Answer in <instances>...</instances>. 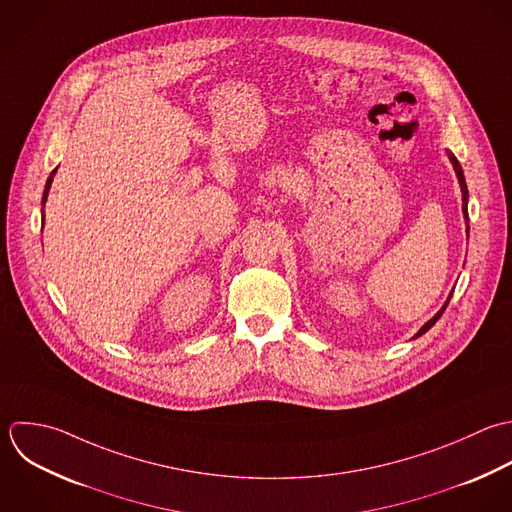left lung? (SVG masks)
<instances>
[{"label":"left lung","mask_w":512,"mask_h":512,"mask_svg":"<svg viewBox=\"0 0 512 512\" xmlns=\"http://www.w3.org/2000/svg\"><path fill=\"white\" fill-rule=\"evenodd\" d=\"M447 155H449V159H451V163H453V169H455V173H457V179H459V185H461V191H463V213H465V221H467V235H469V209H467V203H469V189H467V181H465V173H463V167H461V163L457 161V157L451 153V151H447ZM451 297H453V291L449 293V299L445 301V305L437 311V315L431 319V321H427L419 331H417V335L413 337V339H417V337H421V335H425L439 319H441V315L445 313V309H447V305H449V301H451Z\"/></svg>","instance_id":"1"}]
</instances>
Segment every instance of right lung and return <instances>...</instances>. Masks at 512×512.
<instances>
[{
    "mask_svg": "<svg viewBox=\"0 0 512 512\" xmlns=\"http://www.w3.org/2000/svg\"><path fill=\"white\" fill-rule=\"evenodd\" d=\"M55 171H57V169H53V171H51V175L47 177V183H45V189H43V197H41V205H45V201H47V193H49V187H51V181H53Z\"/></svg>",
    "mask_w": 512,
    "mask_h": 512,
    "instance_id": "1",
    "label": "right lung"
}]
</instances>
